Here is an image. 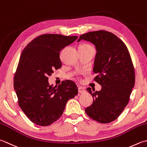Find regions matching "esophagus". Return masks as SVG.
<instances>
[{
	"mask_svg": "<svg viewBox=\"0 0 147 147\" xmlns=\"http://www.w3.org/2000/svg\"><path fill=\"white\" fill-rule=\"evenodd\" d=\"M78 91H79V93H84V92H86V90L83 87H79L78 88Z\"/></svg>",
	"mask_w": 147,
	"mask_h": 147,
	"instance_id": "esophagus-1",
	"label": "esophagus"
}]
</instances>
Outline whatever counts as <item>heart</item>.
I'll list each match as a JSON object with an SVG mask.
<instances>
[{
	"label": "heart",
	"instance_id": "1",
	"mask_svg": "<svg viewBox=\"0 0 147 147\" xmlns=\"http://www.w3.org/2000/svg\"><path fill=\"white\" fill-rule=\"evenodd\" d=\"M81 46H89V45H88V44H82V45H81Z\"/></svg>",
	"mask_w": 147,
	"mask_h": 147
}]
</instances>
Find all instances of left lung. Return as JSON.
Listing matches in <instances>:
<instances>
[{
	"instance_id": "1",
	"label": "left lung",
	"mask_w": 147,
	"mask_h": 147,
	"mask_svg": "<svg viewBox=\"0 0 147 147\" xmlns=\"http://www.w3.org/2000/svg\"><path fill=\"white\" fill-rule=\"evenodd\" d=\"M94 44L97 53L94 80L101 88L97 91L88 88L93 103L85 112L89 117L102 124L115 121L129 101L135 82V72L129 52L119 37L106 30L90 32L79 37Z\"/></svg>"
}]
</instances>
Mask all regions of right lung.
Returning a JSON list of instances; mask_svg holds the SVG:
<instances>
[{"label": "right lung", "mask_w": 147, "mask_h": 147, "mask_svg": "<svg viewBox=\"0 0 147 147\" xmlns=\"http://www.w3.org/2000/svg\"><path fill=\"white\" fill-rule=\"evenodd\" d=\"M77 38L43 34L28 43L22 53L14 88L20 107L33 123L52 124L62 115L67 101L77 94V86L71 80H63L58 87L48 83V76L61 67V50Z\"/></svg>", "instance_id": "right-lung-1"}]
</instances>
